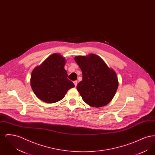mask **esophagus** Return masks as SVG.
Returning <instances> with one entry per match:
<instances>
[{
    "instance_id": "obj_1",
    "label": "esophagus",
    "mask_w": 155,
    "mask_h": 155,
    "mask_svg": "<svg viewBox=\"0 0 155 155\" xmlns=\"http://www.w3.org/2000/svg\"><path fill=\"white\" fill-rule=\"evenodd\" d=\"M74 85H75V87H76L77 85V83H78V82L77 81H74Z\"/></svg>"
}]
</instances>
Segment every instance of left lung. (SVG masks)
Masks as SVG:
<instances>
[{"label": "left lung", "mask_w": 155, "mask_h": 155, "mask_svg": "<svg viewBox=\"0 0 155 155\" xmlns=\"http://www.w3.org/2000/svg\"><path fill=\"white\" fill-rule=\"evenodd\" d=\"M74 60L82 71V80L78 84L77 89L83 101L92 107L107 104L118 88L116 72L95 54L76 56Z\"/></svg>", "instance_id": "1"}]
</instances>
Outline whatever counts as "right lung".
<instances>
[{
	"mask_svg": "<svg viewBox=\"0 0 155 155\" xmlns=\"http://www.w3.org/2000/svg\"><path fill=\"white\" fill-rule=\"evenodd\" d=\"M66 59L59 53L52 54L32 71L31 86L41 101L53 103L61 100L68 89L75 87L67 78Z\"/></svg>",
	"mask_w": 155,
	"mask_h": 155,
	"instance_id": "1",
	"label": "right lung"
}]
</instances>
